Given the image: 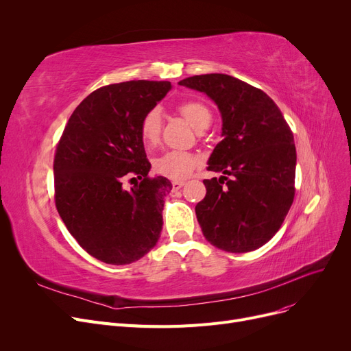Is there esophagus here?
I'll list each match as a JSON object with an SVG mask.
<instances>
[{
  "label": "esophagus",
  "mask_w": 351,
  "mask_h": 351,
  "mask_svg": "<svg viewBox=\"0 0 351 351\" xmlns=\"http://www.w3.org/2000/svg\"><path fill=\"white\" fill-rule=\"evenodd\" d=\"M183 185H185V182H182V180H175V182H172V188H173V191H179Z\"/></svg>",
  "instance_id": "1"
}]
</instances>
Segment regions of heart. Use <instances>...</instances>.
I'll return each instance as SVG.
<instances>
[{"label": "heart", "mask_w": 351, "mask_h": 351, "mask_svg": "<svg viewBox=\"0 0 351 351\" xmlns=\"http://www.w3.org/2000/svg\"><path fill=\"white\" fill-rule=\"evenodd\" d=\"M179 112L196 129L204 131L212 122L209 108L197 101H188L179 105ZM162 129V112L159 108L147 110L141 121V138L146 146H152L158 142ZM199 159L193 154L182 151H169L162 154L155 160V169L158 173L171 179H185L197 166Z\"/></svg>", "instance_id": "heart-1"}]
</instances>
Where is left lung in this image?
Listing matches in <instances>:
<instances>
[{
    "label": "left lung",
    "mask_w": 351,
    "mask_h": 351,
    "mask_svg": "<svg viewBox=\"0 0 351 351\" xmlns=\"http://www.w3.org/2000/svg\"><path fill=\"white\" fill-rule=\"evenodd\" d=\"M179 85L206 94L222 115V136L208 160L206 196L196 217L213 246L245 253L276 234L293 204L296 146L280 109L262 89L226 73H206Z\"/></svg>",
    "instance_id": "left-lung-1"
}]
</instances>
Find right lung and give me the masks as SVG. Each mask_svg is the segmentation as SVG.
<instances>
[{
	"instance_id": "right-lung-1",
	"label": "right lung",
	"mask_w": 351,
	"mask_h": 351,
	"mask_svg": "<svg viewBox=\"0 0 351 351\" xmlns=\"http://www.w3.org/2000/svg\"><path fill=\"white\" fill-rule=\"evenodd\" d=\"M171 88L168 81H128L94 90L73 110L57 146L55 205L80 246L104 263L136 262L158 243L172 183L147 176L139 128ZM126 176H138L140 185L125 191Z\"/></svg>"
}]
</instances>
